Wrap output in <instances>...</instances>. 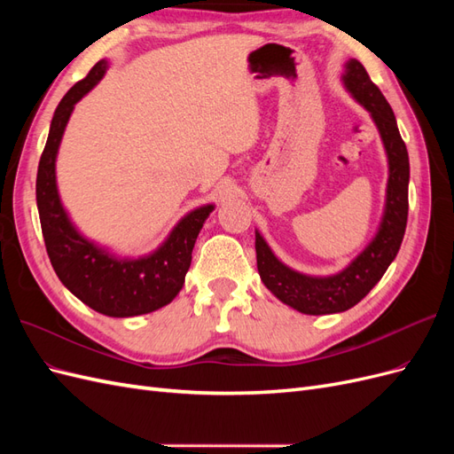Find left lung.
Listing matches in <instances>:
<instances>
[{"label":"left lung","mask_w":454,"mask_h":454,"mask_svg":"<svg viewBox=\"0 0 454 454\" xmlns=\"http://www.w3.org/2000/svg\"><path fill=\"white\" fill-rule=\"evenodd\" d=\"M340 81L352 98L373 119L384 153H387V195H384V208L373 239L345 269L325 274V277H314V274L287 267L274 255L263 235L255 229V254L261 282L284 305L310 316L345 312L360 303L400 252L407 225L409 155L397 130L392 107L382 92L371 83L360 60L348 59L345 62Z\"/></svg>","instance_id":"8db88e82"}]
</instances>
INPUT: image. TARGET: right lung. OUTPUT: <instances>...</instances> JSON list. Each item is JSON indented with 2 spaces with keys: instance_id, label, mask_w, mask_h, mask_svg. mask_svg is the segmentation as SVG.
<instances>
[{
  "instance_id": "add662e5",
  "label": "right lung",
  "mask_w": 454,
  "mask_h": 454,
  "mask_svg": "<svg viewBox=\"0 0 454 454\" xmlns=\"http://www.w3.org/2000/svg\"><path fill=\"white\" fill-rule=\"evenodd\" d=\"M107 67L106 59L96 62L54 109L37 168L35 199L47 254L60 282L92 310L130 318L167 307L182 292L197 237L215 204L187 212L153 252L138 257L119 255L77 229L59 193L57 157L75 104L100 83Z\"/></svg>"
}]
</instances>
